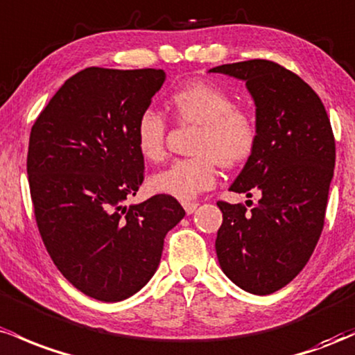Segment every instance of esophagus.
<instances>
[{
    "label": "esophagus",
    "mask_w": 355,
    "mask_h": 355,
    "mask_svg": "<svg viewBox=\"0 0 355 355\" xmlns=\"http://www.w3.org/2000/svg\"><path fill=\"white\" fill-rule=\"evenodd\" d=\"M182 208H184V211L188 214H193L194 211H196V208H198V202H191V201H186V202H182Z\"/></svg>",
    "instance_id": "esophagus-1"
}]
</instances>
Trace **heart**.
<instances>
[{
	"label": "heart",
	"mask_w": 355,
	"mask_h": 355,
	"mask_svg": "<svg viewBox=\"0 0 355 355\" xmlns=\"http://www.w3.org/2000/svg\"><path fill=\"white\" fill-rule=\"evenodd\" d=\"M169 109L179 124L199 125L191 153L193 157L178 159L149 179L150 189L181 201L194 199L216 184L218 164L233 169L253 156L258 127L248 114L236 109L226 90L208 80H193L169 95ZM167 125L156 110H144L134 127L139 154L149 162L166 156Z\"/></svg>",
	"instance_id": "heart-1"
}]
</instances>
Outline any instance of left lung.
Masks as SVG:
<instances>
[{"mask_svg": "<svg viewBox=\"0 0 355 355\" xmlns=\"http://www.w3.org/2000/svg\"><path fill=\"white\" fill-rule=\"evenodd\" d=\"M209 71L246 82L258 127L257 149L230 189L248 198L257 193L260 199L252 209L218 201V261L240 288L268 295L290 284L315 250L334 178L336 139L318 95L285 67L257 58Z\"/></svg>", "mask_w": 355, "mask_h": 355, "instance_id": "obj_1", "label": "left lung"}]
</instances>
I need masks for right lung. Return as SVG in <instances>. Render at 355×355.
<instances>
[{
	"instance_id": "add662e5",
	"label": "right lung",
	"mask_w": 355,
	"mask_h": 355,
	"mask_svg": "<svg viewBox=\"0 0 355 355\" xmlns=\"http://www.w3.org/2000/svg\"><path fill=\"white\" fill-rule=\"evenodd\" d=\"M164 78L156 69L90 67L60 87L31 127L26 173L38 231L60 273L95 300L139 292L186 214L167 194L124 206L144 181L135 122Z\"/></svg>"
}]
</instances>
